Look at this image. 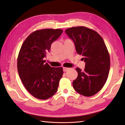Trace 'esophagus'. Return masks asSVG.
<instances>
[{
	"mask_svg": "<svg viewBox=\"0 0 125 125\" xmlns=\"http://www.w3.org/2000/svg\"><path fill=\"white\" fill-rule=\"evenodd\" d=\"M70 69V68H66V67H63V71H68V70H69Z\"/></svg>",
	"mask_w": 125,
	"mask_h": 125,
	"instance_id": "1",
	"label": "esophagus"
}]
</instances>
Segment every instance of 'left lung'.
Returning <instances> with one entry per match:
<instances>
[{
    "label": "left lung",
    "instance_id": "obj_1",
    "mask_svg": "<svg viewBox=\"0 0 125 125\" xmlns=\"http://www.w3.org/2000/svg\"><path fill=\"white\" fill-rule=\"evenodd\" d=\"M65 32L85 62L83 70L76 68L78 77L73 81V88L84 96H92L103 88L108 78L110 58L107 47L97 31L84 26L68 28Z\"/></svg>",
    "mask_w": 125,
    "mask_h": 125
}]
</instances>
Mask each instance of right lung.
<instances>
[{
  "mask_svg": "<svg viewBox=\"0 0 125 125\" xmlns=\"http://www.w3.org/2000/svg\"><path fill=\"white\" fill-rule=\"evenodd\" d=\"M62 32L61 29L35 31L20 48L17 61L19 75L26 90L38 99H48L57 91L63 68L51 67L43 58Z\"/></svg>",
  "mask_w": 125,
  "mask_h": 125,
  "instance_id": "right-lung-1",
  "label": "right lung"
}]
</instances>
